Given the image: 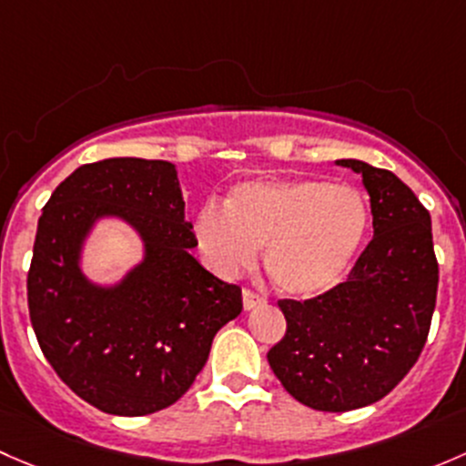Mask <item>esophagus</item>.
I'll list each match as a JSON object with an SVG mask.
<instances>
[{
  "label": "esophagus",
  "mask_w": 466,
  "mask_h": 466,
  "mask_svg": "<svg viewBox=\"0 0 466 466\" xmlns=\"http://www.w3.org/2000/svg\"><path fill=\"white\" fill-rule=\"evenodd\" d=\"M265 303V299H262V296H258L256 291H251V289H244L242 291V305H244V309H253V307H258V305H262Z\"/></svg>",
  "instance_id": "esophagus-1"
}]
</instances>
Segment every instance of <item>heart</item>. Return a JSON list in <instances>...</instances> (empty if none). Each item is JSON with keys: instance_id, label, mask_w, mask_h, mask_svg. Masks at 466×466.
Wrapping results in <instances>:
<instances>
[{"instance_id": "b5f03b06", "label": "heart", "mask_w": 466, "mask_h": 466, "mask_svg": "<svg viewBox=\"0 0 466 466\" xmlns=\"http://www.w3.org/2000/svg\"><path fill=\"white\" fill-rule=\"evenodd\" d=\"M366 199L323 179L247 181L228 193L227 210L208 204L195 238L215 271L248 268L265 247L268 280L289 299H316L343 280L368 233Z\"/></svg>"}]
</instances>
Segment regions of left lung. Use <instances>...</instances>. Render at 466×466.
<instances>
[{"label":"left lung","mask_w":466,"mask_h":466,"mask_svg":"<svg viewBox=\"0 0 466 466\" xmlns=\"http://www.w3.org/2000/svg\"><path fill=\"white\" fill-rule=\"evenodd\" d=\"M337 166L361 175L375 235L348 280L303 303H278L287 332L267 354L291 397L328 412L375 404L409 375L438 296L429 210L390 170L359 159Z\"/></svg>","instance_id":"left-lung-1"}]
</instances>
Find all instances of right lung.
<instances>
[{
    "mask_svg": "<svg viewBox=\"0 0 466 466\" xmlns=\"http://www.w3.org/2000/svg\"><path fill=\"white\" fill-rule=\"evenodd\" d=\"M177 166L116 157L80 166L37 222L28 311L57 377L109 415L175 404L204 368L219 328L242 311L239 287L199 265ZM105 218L127 223L142 260L118 281L84 273L86 239Z\"/></svg>",
    "mask_w": 466,
    "mask_h": 466,
    "instance_id": "obj_1",
    "label": "right lung"
}]
</instances>
